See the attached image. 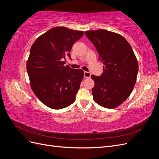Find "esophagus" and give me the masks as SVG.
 Here are the masks:
<instances>
[{"label": "esophagus", "instance_id": "1", "mask_svg": "<svg viewBox=\"0 0 159 159\" xmlns=\"http://www.w3.org/2000/svg\"><path fill=\"white\" fill-rule=\"evenodd\" d=\"M91 77V74L88 71H85L84 72V78H89Z\"/></svg>", "mask_w": 159, "mask_h": 159}]
</instances>
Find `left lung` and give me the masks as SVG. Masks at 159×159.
<instances>
[{
    "mask_svg": "<svg viewBox=\"0 0 159 159\" xmlns=\"http://www.w3.org/2000/svg\"><path fill=\"white\" fill-rule=\"evenodd\" d=\"M103 61V73L92 75L95 102L105 108L117 107L125 101L137 81L139 64L131 45L123 36L103 29L85 32Z\"/></svg>",
    "mask_w": 159,
    "mask_h": 159,
    "instance_id": "obj_1",
    "label": "left lung"
}]
</instances>
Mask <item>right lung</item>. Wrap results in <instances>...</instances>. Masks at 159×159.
Here are the masks:
<instances>
[{"label": "right lung", "instance_id": "right-lung-1", "mask_svg": "<svg viewBox=\"0 0 159 159\" xmlns=\"http://www.w3.org/2000/svg\"><path fill=\"white\" fill-rule=\"evenodd\" d=\"M84 31L63 26L52 28L38 37L31 46L26 70L32 91L47 107L60 109L75 100L84 72L64 66L65 56Z\"/></svg>", "mask_w": 159, "mask_h": 159}]
</instances>
